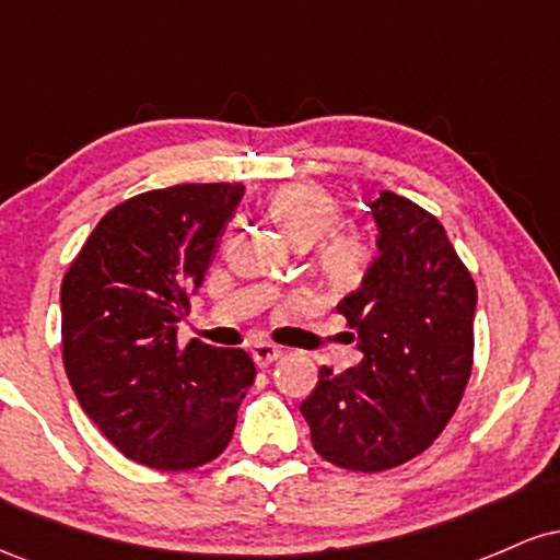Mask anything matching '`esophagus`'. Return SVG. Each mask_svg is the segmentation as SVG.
<instances>
[{
	"instance_id": "esophagus-1",
	"label": "esophagus",
	"mask_w": 560,
	"mask_h": 560,
	"mask_svg": "<svg viewBox=\"0 0 560 560\" xmlns=\"http://www.w3.org/2000/svg\"><path fill=\"white\" fill-rule=\"evenodd\" d=\"M281 358V350L276 345H268V342H258L253 347V361L260 365V369H266V365H271L273 361H279Z\"/></svg>"
}]
</instances>
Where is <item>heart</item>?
I'll return each instance as SVG.
<instances>
[{
    "label": "heart",
    "instance_id": "b5f03b06",
    "mask_svg": "<svg viewBox=\"0 0 560 560\" xmlns=\"http://www.w3.org/2000/svg\"><path fill=\"white\" fill-rule=\"evenodd\" d=\"M268 215L298 244L316 242V266L334 289H355L376 260V242L363 229H334L342 205L331 191L311 182H292L273 189L266 199Z\"/></svg>",
    "mask_w": 560,
    "mask_h": 560
}]
</instances>
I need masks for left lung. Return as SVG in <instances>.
I'll return each instance as SVG.
<instances>
[{"label":"left lung","instance_id":"obj_1","mask_svg":"<svg viewBox=\"0 0 560 560\" xmlns=\"http://www.w3.org/2000/svg\"><path fill=\"white\" fill-rule=\"evenodd\" d=\"M378 258L337 311L363 361L318 371L300 405L320 458L350 471H387L421 455L464 397L474 365L477 284L445 226L395 191L371 202Z\"/></svg>","mask_w":560,"mask_h":560}]
</instances>
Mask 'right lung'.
<instances>
[{
    "label": "right lung",
    "mask_w": 560,
    "mask_h": 560,
    "mask_svg": "<svg viewBox=\"0 0 560 560\" xmlns=\"http://www.w3.org/2000/svg\"><path fill=\"white\" fill-rule=\"evenodd\" d=\"M242 195V184H176L126 199L96 223L62 279L70 387L137 464L189 471L218 458L255 382L244 350L176 339Z\"/></svg>",
    "instance_id": "1"
}]
</instances>
